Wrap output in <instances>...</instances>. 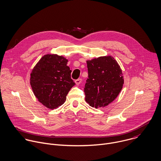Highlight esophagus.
I'll return each mask as SVG.
<instances>
[{
  "instance_id": "34e87169",
  "label": "esophagus",
  "mask_w": 161,
  "mask_h": 161,
  "mask_svg": "<svg viewBox=\"0 0 161 161\" xmlns=\"http://www.w3.org/2000/svg\"><path fill=\"white\" fill-rule=\"evenodd\" d=\"M81 82H82V79H77V80H75V84H77V85H79L80 83H81Z\"/></svg>"
}]
</instances>
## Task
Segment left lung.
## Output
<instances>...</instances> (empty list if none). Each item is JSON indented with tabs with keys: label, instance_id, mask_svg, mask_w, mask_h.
Segmentation results:
<instances>
[{
	"label": "left lung",
	"instance_id": "obj_1",
	"mask_svg": "<svg viewBox=\"0 0 161 161\" xmlns=\"http://www.w3.org/2000/svg\"><path fill=\"white\" fill-rule=\"evenodd\" d=\"M87 65L86 101L96 108L108 106L116 99L123 87L124 80L119 65L111 56L87 60Z\"/></svg>",
	"mask_w": 161,
	"mask_h": 161
}]
</instances>
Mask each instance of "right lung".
Listing matches in <instances>:
<instances>
[{"label": "right lung", "instance_id": "add662e5", "mask_svg": "<svg viewBox=\"0 0 161 161\" xmlns=\"http://www.w3.org/2000/svg\"><path fill=\"white\" fill-rule=\"evenodd\" d=\"M68 60L62 56L44 55L32 70L30 84L34 94L47 108L53 109L62 105L75 84L71 79Z\"/></svg>", "mask_w": 161, "mask_h": 161}]
</instances>
